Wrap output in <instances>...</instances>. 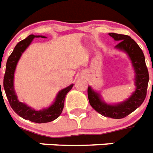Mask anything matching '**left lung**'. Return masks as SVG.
<instances>
[{
    "label": "left lung",
    "mask_w": 153,
    "mask_h": 153,
    "mask_svg": "<svg viewBox=\"0 0 153 153\" xmlns=\"http://www.w3.org/2000/svg\"><path fill=\"white\" fill-rule=\"evenodd\" d=\"M109 35L114 40L118 41V43L115 46L116 48L126 52L131 59L136 73V90L131 97L125 102L117 105H108L102 102L100 95L94 91L91 87L88 88V97L90 105L98 113L105 117L119 119L128 116L142 104L147 95L149 75L145 64V55L140 46L129 35L116 33H110Z\"/></svg>",
    "instance_id": "left-lung-1"
}]
</instances>
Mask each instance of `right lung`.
I'll use <instances>...</instances> for the list:
<instances>
[{
	"mask_svg": "<svg viewBox=\"0 0 153 153\" xmlns=\"http://www.w3.org/2000/svg\"><path fill=\"white\" fill-rule=\"evenodd\" d=\"M38 37L45 38L44 36H41V35H30L25 39L18 42L16 46H15L13 53L8 57L7 63H6V69L4 76L3 85L8 102L13 111L18 115L26 120H29L33 123H46L55 120L56 118H58V116L62 114L63 108H64L65 96H66L67 93L70 91L71 88H73V84H71L70 86L67 87L65 88L62 89V91H60L57 94L55 102H53L51 107L46 108V109L35 111L18 100L16 92L14 91V87H13L15 69L16 67L17 62L19 61V57L22 55L23 52L30 45L33 39Z\"/></svg>",
	"mask_w": 153,
	"mask_h": 153,
	"instance_id": "add662e5",
	"label": "right lung"
}]
</instances>
